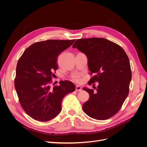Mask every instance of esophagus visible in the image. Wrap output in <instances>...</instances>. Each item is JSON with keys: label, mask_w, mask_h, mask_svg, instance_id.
Masks as SVG:
<instances>
[{"label": "esophagus", "mask_w": 147, "mask_h": 147, "mask_svg": "<svg viewBox=\"0 0 147 147\" xmlns=\"http://www.w3.org/2000/svg\"><path fill=\"white\" fill-rule=\"evenodd\" d=\"M82 87H80V86H76V88H75V90H76V91H82Z\"/></svg>", "instance_id": "obj_1"}]
</instances>
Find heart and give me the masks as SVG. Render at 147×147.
Here are the masks:
<instances>
[{"instance_id":"1","label":"heart","mask_w":147,"mask_h":147,"mask_svg":"<svg viewBox=\"0 0 147 147\" xmlns=\"http://www.w3.org/2000/svg\"><path fill=\"white\" fill-rule=\"evenodd\" d=\"M80 77H81L80 74H77L74 75L73 77H72V78H73V80H74V81L78 83V82H80L81 81V78H80Z\"/></svg>"}]
</instances>
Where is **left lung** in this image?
<instances>
[{
	"label": "left lung",
	"instance_id": "obj_1",
	"mask_svg": "<svg viewBox=\"0 0 147 147\" xmlns=\"http://www.w3.org/2000/svg\"><path fill=\"white\" fill-rule=\"evenodd\" d=\"M72 47L86 55L90 74H96L88 84L99 83L96 91L83 88L90 96L83 104V112L98 120L111 118L121 108L129 91L132 73L126 52L104 38L78 39Z\"/></svg>",
	"mask_w": 147,
	"mask_h": 147
}]
</instances>
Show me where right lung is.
Masks as SVG:
<instances>
[{
	"instance_id": "right-lung-1",
	"label": "right lung",
	"mask_w": 147,
	"mask_h": 147,
	"mask_svg": "<svg viewBox=\"0 0 147 147\" xmlns=\"http://www.w3.org/2000/svg\"><path fill=\"white\" fill-rule=\"evenodd\" d=\"M75 40H47L31 45L18 62L15 87L24 112L35 120L48 121L61 110L64 97L75 91V84L65 80L51 87L57 57Z\"/></svg>"
}]
</instances>
